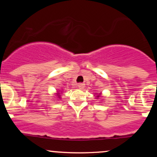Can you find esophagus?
<instances>
[{
  "label": "esophagus",
  "mask_w": 157,
  "mask_h": 157,
  "mask_svg": "<svg viewBox=\"0 0 157 157\" xmlns=\"http://www.w3.org/2000/svg\"><path fill=\"white\" fill-rule=\"evenodd\" d=\"M77 87H78L80 89H83L84 87H85V84H83V83H79L78 85H77Z\"/></svg>",
  "instance_id": "esophagus-1"
}]
</instances>
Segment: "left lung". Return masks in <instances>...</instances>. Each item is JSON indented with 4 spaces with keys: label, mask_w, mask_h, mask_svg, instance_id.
<instances>
[{
    "label": "left lung",
    "mask_w": 157,
    "mask_h": 157,
    "mask_svg": "<svg viewBox=\"0 0 157 157\" xmlns=\"http://www.w3.org/2000/svg\"><path fill=\"white\" fill-rule=\"evenodd\" d=\"M101 94H102V93H100V94H96V99L100 98V97H101Z\"/></svg>",
    "instance_id": "1"
}]
</instances>
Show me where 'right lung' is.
<instances>
[{"instance_id":"add662e5","label":"right lung","mask_w":157,"mask_h":157,"mask_svg":"<svg viewBox=\"0 0 157 157\" xmlns=\"http://www.w3.org/2000/svg\"><path fill=\"white\" fill-rule=\"evenodd\" d=\"M63 93V91H57V93H56V96L57 97V98H59V99H60L61 98V94Z\"/></svg>"}]
</instances>
